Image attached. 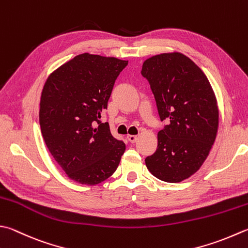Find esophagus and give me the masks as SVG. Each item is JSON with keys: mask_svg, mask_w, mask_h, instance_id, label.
<instances>
[{"mask_svg": "<svg viewBox=\"0 0 248 248\" xmlns=\"http://www.w3.org/2000/svg\"><path fill=\"white\" fill-rule=\"evenodd\" d=\"M127 139L129 140V142H131V143H134L135 140H138V137H137V135H128Z\"/></svg>", "mask_w": 248, "mask_h": 248, "instance_id": "34e87169", "label": "esophagus"}]
</instances>
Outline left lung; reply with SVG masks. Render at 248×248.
<instances>
[{
    "label": "left lung",
    "instance_id": "left-lung-1",
    "mask_svg": "<svg viewBox=\"0 0 248 248\" xmlns=\"http://www.w3.org/2000/svg\"><path fill=\"white\" fill-rule=\"evenodd\" d=\"M160 120L156 153L145 159L149 172L179 183L201 168L218 129L217 102L210 81L195 62L179 52L161 53L143 63Z\"/></svg>",
    "mask_w": 248,
    "mask_h": 248
}]
</instances>
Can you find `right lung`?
I'll list each match as a JSON object with an SVG mask.
<instances>
[{"label":"right lung","mask_w":248,"mask_h":248,"mask_svg":"<svg viewBox=\"0 0 248 248\" xmlns=\"http://www.w3.org/2000/svg\"><path fill=\"white\" fill-rule=\"evenodd\" d=\"M128 61L99 55L73 58L48 77L40 103V124L52 157L73 181L96 185L113 174L125 150L102 111ZM99 124L98 127L95 125Z\"/></svg>","instance_id":"obj_1"}]
</instances>
